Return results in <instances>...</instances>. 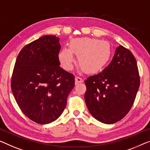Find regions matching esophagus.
<instances>
[{
    "mask_svg": "<svg viewBox=\"0 0 150 150\" xmlns=\"http://www.w3.org/2000/svg\"><path fill=\"white\" fill-rule=\"evenodd\" d=\"M83 82V79L81 78L80 77H75V84H78L79 83Z\"/></svg>",
    "mask_w": 150,
    "mask_h": 150,
    "instance_id": "esophagus-1",
    "label": "esophagus"
}]
</instances>
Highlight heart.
<instances>
[{
    "mask_svg": "<svg viewBox=\"0 0 150 150\" xmlns=\"http://www.w3.org/2000/svg\"><path fill=\"white\" fill-rule=\"evenodd\" d=\"M69 48L64 47L58 55L61 66L66 71H71L75 63L73 54L78 57L79 66L88 73L102 70L110 61L112 49L108 42L92 38L72 40Z\"/></svg>",
    "mask_w": 150,
    "mask_h": 150,
    "instance_id": "1",
    "label": "heart"
}]
</instances>
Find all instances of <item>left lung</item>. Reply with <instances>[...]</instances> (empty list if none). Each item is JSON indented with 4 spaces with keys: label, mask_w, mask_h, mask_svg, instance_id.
I'll use <instances>...</instances> for the list:
<instances>
[{
    "label": "left lung",
    "mask_w": 150,
    "mask_h": 150,
    "mask_svg": "<svg viewBox=\"0 0 150 150\" xmlns=\"http://www.w3.org/2000/svg\"><path fill=\"white\" fill-rule=\"evenodd\" d=\"M85 83V101L91 115L105 124L118 122L131 110L139 88L135 57L119 46L110 63L102 72L87 78Z\"/></svg>",
    "instance_id": "8db88e82"
}]
</instances>
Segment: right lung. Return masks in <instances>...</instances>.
Segmentation results:
<instances>
[{"label":"right lung","mask_w":150,"mask_h":150,"mask_svg":"<svg viewBox=\"0 0 150 150\" xmlns=\"http://www.w3.org/2000/svg\"><path fill=\"white\" fill-rule=\"evenodd\" d=\"M59 38L44 35L20 51L11 78V89L24 115L38 124H48L65 108L75 77L60 67Z\"/></svg>","instance_id":"obj_1"}]
</instances>
